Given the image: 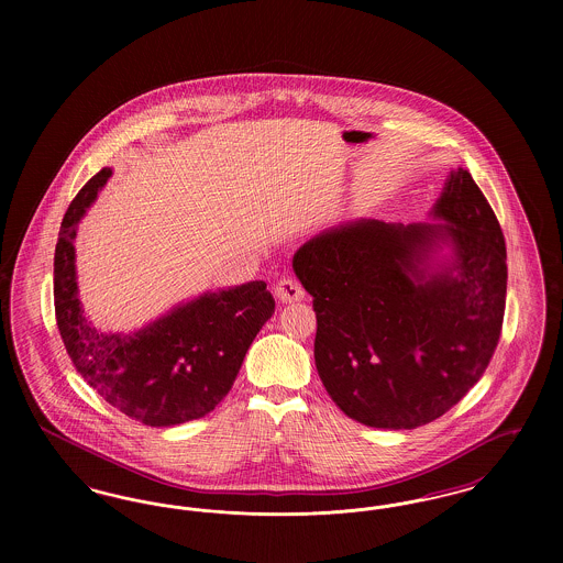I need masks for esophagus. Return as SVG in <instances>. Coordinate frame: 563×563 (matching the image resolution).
<instances>
[{
	"label": "esophagus",
	"instance_id": "esophagus-1",
	"mask_svg": "<svg viewBox=\"0 0 563 563\" xmlns=\"http://www.w3.org/2000/svg\"><path fill=\"white\" fill-rule=\"evenodd\" d=\"M274 294L276 297L283 301V303H294V301H299V299H303V287L299 285V280H295V278H280L278 283H276V287H274Z\"/></svg>",
	"mask_w": 563,
	"mask_h": 563
}]
</instances>
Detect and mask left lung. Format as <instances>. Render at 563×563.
<instances>
[{"label":"left lung","mask_w":563,"mask_h":563,"mask_svg":"<svg viewBox=\"0 0 563 563\" xmlns=\"http://www.w3.org/2000/svg\"><path fill=\"white\" fill-rule=\"evenodd\" d=\"M430 214L443 221L358 219L295 253L317 312L322 386L365 427L418 429L441 418L479 382L500 340L507 246L468 170H452ZM441 241L453 264L429 273Z\"/></svg>","instance_id":"8db88e82"}]
</instances>
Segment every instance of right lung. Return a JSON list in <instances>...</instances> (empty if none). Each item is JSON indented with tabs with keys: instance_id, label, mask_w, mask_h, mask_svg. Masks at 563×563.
I'll return each instance as SVG.
<instances>
[{
	"instance_id": "right-lung-1",
	"label": "right lung",
	"mask_w": 563,
	"mask_h": 563,
	"mask_svg": "<svg viewBox=\"0 0 563 563\" xmlns=\"http://www.w3.org/2000/svg\"><path fill=\"white\" fill-rule=\"evenodd\" d=\"M99 170L63 217L54 249V312L67 354L109 405L147 427H175L213 411L249 346L274 314L264 280L200 295L134 333H101L86 319L76 283V232L108 184Z\"/></svg>"
}]
</instances>
